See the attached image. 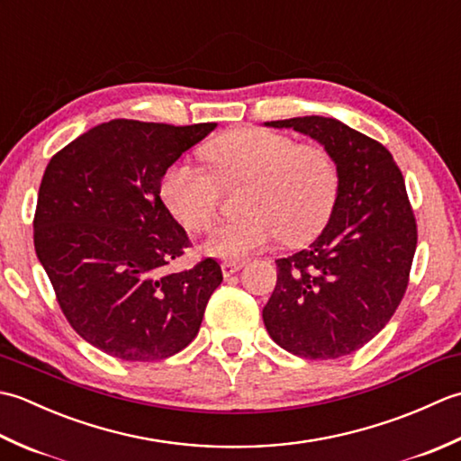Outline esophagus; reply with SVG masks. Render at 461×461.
I'll return each mask as SVG.
<instances>
[{"label": "esophagus", "mask_w": 461, "mask_h": 461, "mask_svg": "<svg viewBox=\"0 0 461 461\" xmlns=\"http://www.w3.org/2000/svg\"><path fill=\"white\" fill-rule=\"evenodd\" d=\"M243 267L241 261H223L221 263V271H223V277H230L233 273H238Z\"/></svg>", "instance_id": "esophagus-1"}]
</instances>
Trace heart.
I'll list each match as a JSON object with an SVG mask.
<instances>
[{
  "instance_id": "obj_1",
  "label": "heart",
  "mask_w": 461,
  "mask_h": 461,
  "mask_svg": "<svg viewBox=\"0 0 461 461\" xmlns=\"http://www.w3.org/2000/svg\"><path fill=\"white\" fill-rule=\"evenodd\" d=\"M208 170L178 160L166 168L160 194L185 230L200 233L213 223L225 190L243 185L240 218L218 225L205 251L241 259L276 238L299 246L325 230L340 194V168L329 149L297 144L287 134L263 129L230 131L203 146Z\"/></svg>"
}]
</instances>
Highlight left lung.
Here are the masks:
<instances>
[{"label": "left lung", "mask_w": 461, "mask_h": 461, "mask_svg": "<svg viewBox=\"0 0 461 461\" xmlns=\"http://www.w3.org/2000/svg\"><path fill=\"white\" fill-rule=\"evenodd\" d=\"M319 140L340 168L327 228L307 249L277 259V285L263 322L281 348L309 360L347 357L393 319L418 243L414 210L393 154L325 116L266 122Z\"/></svg>", "instance_id": "obj_1"}]
</instances>
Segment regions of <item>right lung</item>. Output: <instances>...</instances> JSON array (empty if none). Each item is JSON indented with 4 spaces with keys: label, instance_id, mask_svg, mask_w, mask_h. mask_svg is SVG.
<instances>
[{
    "label": "right lung",
    "instance_id": "add662e5",
    "mask_svg": "<svg viewBox=\"0 0 461 461\" xmlns=\"http://www.w3.org/2000/svg\"><path fill=\"white\" fill-rule=\"evenodd\" d=\"M215 122L174 126L116 119L49 160L33 243L77 335L122 360H162L198 335L223 276L205 258L166 273L192 243L160 198L162 176Z\"/></svg>",
    "mask_w": 461,
    "mask_h": 461
}]
</instances>
